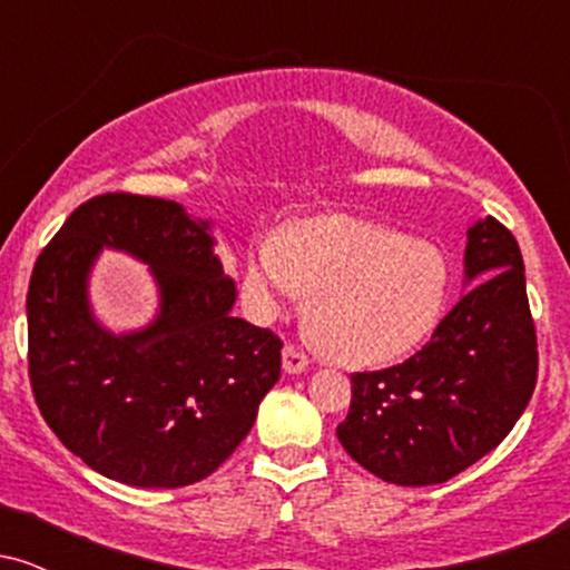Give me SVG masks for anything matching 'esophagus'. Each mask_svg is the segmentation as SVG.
Masks as SVG:
<instances>
[{
  "label": "esophagus",
  "mask_w": 570,
  "mask_h": 570,
  "mask_svg": "<svg viewBox=\"0 0 570 570\" xmlns=\"http://www.w3.org/2000/svg\"><path fill=\"white\" fill-rule=\"evenodd\" d=\"M305 367H307V353L303 348H297V345H286L284 370L289 372V375H297V372H303Z\"/></svg>",
  "instance_id": "obj_1"
}]
</instances>
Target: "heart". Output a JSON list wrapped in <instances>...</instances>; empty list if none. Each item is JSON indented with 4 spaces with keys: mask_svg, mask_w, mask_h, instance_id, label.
I'll return each mask as SVG.
<instances>
[{
    "mask_svg": "<svg viewBox=\"0 0 570 570\" xmlns=\"http://www.w3.org/2000/svg\"><path fill=\"white\" fill-rule=\"evenodd\" d=\"M313 292L307 322L337 362L385 364L440 324L450 292L444 254L426 240L348 214L297 219L252 248L246 297L276 316Z\"/></svg>",
    "mask_w": 570,
    "mask_h": 570,
    "instance_id": "b5f03b06",
    "label": "heart"
}]
</instances>
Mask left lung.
I'll return each mask as SVG.
<instances>
[{"label":"left lung","instance_id":"left-lung-1","mask_svg":"<svg viewBox=\"0 0 570 570\" xmlns=\"http://www.w3.org/2000/svg\"><path fill=\"white\" fill-rule=\"evenodd\" d=\"M466 281L480 278L415 356L353 372L337 440L353 461L404 488L440 485L499 448L539 372L525 265L493 217L469 227Z\"/></svg>","mask_w":570,"mask_h":570}]
</instances>
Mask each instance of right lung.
<instances>
[{
    "mask_svg": "<svg viewBox=\"0 0 570 570\" xmlns=\"http://www.w3.org/2000/svg\"><path fill=\"white\" fill-rule=\"evenodd\" d=\"M104 245L154 267L161 313L147 331L112 336L89 313L87 273ZM233 303L208 222L149 195L85 200L42 248L26 294L29 381L45 423L109 480H206L246 440L281 375L284 343L235 318Z\"/></svg>",
    "mask_w": 570,
    "mask_h": 570,
    "instance_id": "right-lung-1",
    "label": "right lung"
}]
</instances>
